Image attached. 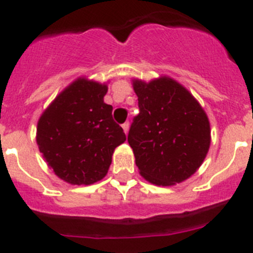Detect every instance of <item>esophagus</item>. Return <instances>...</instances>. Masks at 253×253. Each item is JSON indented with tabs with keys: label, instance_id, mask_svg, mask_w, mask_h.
<instances>
[{
	"label": "esophagus",
	"instance_id": "1",
	"mask_svg": "<svg viewBox=\"0 0 253 253\" xmlns=\"http://www.w3.org/2000/svg\"><path fill=\"white\" fill-rule=\"evenodd\" d=\"M123 126V130H124L125 134H128V130H129V123H124V124L122 125Z\"/></svg>",
	"mask_w": 253,
	"mask_h": 253
}]
</instances>
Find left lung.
<instances>
[{
    "label": "left lung",
    "instance_id": "obj_1",
    "mask_svg": "<svg viewBox=\"0 0 253 253\" xmlns=\"http://www.w3.org/2000/svg\"><path fill=\"white\" fill-rule=\"evenodd\" d=\"M139 114L128 143L139 173L158 186H172L193 176L210 147L207 113L187 88L169 76L133 80Z\"/></svg>",
    "mask_w": 253,
    "mask_h": 253
}]
</instances>
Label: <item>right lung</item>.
Instances as JSON below:
<instances>
[{"mask_svg": "<svg viewBox=\"0 0 253 253\" xmlns=\"http://www.w3.org/2000/svg\"><path fill=\"white\" fill-rule=\"evenodd\" d=\"M107 84L78 77L38 120L37 143L49 169L71 185H91L106 176L113 153L125 142L104 102Z\"/></svg>", "mask_w": 253, "mask_h": 253, "instance_id": "add662e5", "label": "right lung"}]
</instances>
